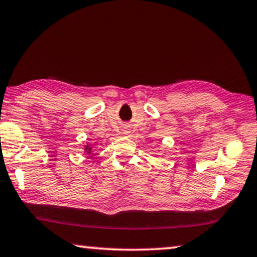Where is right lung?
<instances>
[{
    "label": "right lung",
    "instance_id": "add662e5",
    "mask_svg": "<svg viewBox=\"0 0 257 257\" xmlns=\"http://www.w3.org/2000/svg\"><path fill=\"white\" fill-rule=\"evenodd\" d=\"M85 150L86 151H87V153L89 154V153H91V150H92V148H91V146H89V144H88V146H86V148H85Z\"/></svg>",
    "mask_w": 257,
    "mask_h": 257
}]
</instances>
